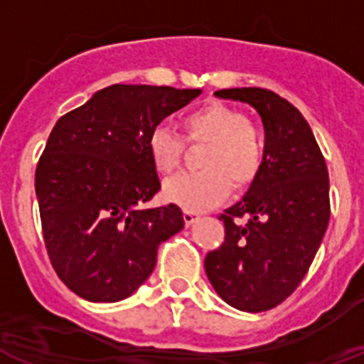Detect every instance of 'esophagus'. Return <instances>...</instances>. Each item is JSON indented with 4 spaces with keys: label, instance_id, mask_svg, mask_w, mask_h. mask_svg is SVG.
<instances>
[{
    "label": "esophagus",
    "instance_id": "obj_1",
    "mask_svg": "<svg viewBox=\"0 0 364 364\" xmlns=\"http://www.w3.org/2000/svg\"><path fill=\"white\" fill-rule=\"evenodd\" d=\"M198 218H200V215H198V213H194V210H188V209L183 210V220H185V224L187 225H192Z\"/></svg>",
    "mask_w": 364,
    "mask_h": 364
}]
</instances>
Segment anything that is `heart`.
<instances>
[{"label":"heart","mask_w":364,"mask_h":364,"mask_svg":"<svg viewBox=\"0 0 364 364\" xmlns=\"http://www.w3.org/2000/svg\"><path fill=\"white\" fill-rule=\"evenodd\" d=\"M191 142L207 144L200 157L203 170L181 173L164 185V198L188 210H203L228 198L231 181L246 187L264 164V139L246 114L224 103H209L185 116ZM148 154L161 173L176 172L185 142L172 127L155 125L148 135Z\"/></svg>","instance_id":"obj_1"}]
</instances>
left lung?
<instances>
[{
    "label": "left lung",
    "instance_id": "8db88e82",
    "mask_svg": "<svg viewBox=\"0 0 364 364\" xmlns=\"http://www.w3.org/2000/svg\"><path fill=\"white\" fill-rule=\"evenodd\" d=\"M216 97L252 105L261 116L264 164L225 209L224 244L205 257L216 294L231 307L261 313L300 285L329 224V176L313 131L294 105L264 88H225ZM249 218L239 225L237 218Z\"/></svg>",
    "mask_w": 364,
    "mask_h": 364
}]
</instances>
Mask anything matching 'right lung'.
I'll use <instances>...</instances> for the list:
<instances>
[{
  "instance_id": "add662e5",
  "label": "right lung",
  "mask_w": 364,
  "mask_h": 364,
  "mask_svg": "<svg viewBox=\"0 0 364 364\" xmlns=\"http://www.w3.org/2000/svg\"><path fill=\"white\" fill-rule=\"evenodd\" d=\"M201 88L111 85L55 124L35 176L42 233L57 276L88 301H120L155 268L157 250L185 228L148 154L155 125Z\"/></svg>"
}]
</instances>
